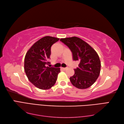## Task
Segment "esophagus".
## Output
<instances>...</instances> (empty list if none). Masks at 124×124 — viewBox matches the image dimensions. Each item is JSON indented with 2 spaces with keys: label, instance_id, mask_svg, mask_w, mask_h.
Here are the masks:
<instances>
[{
  "label": "esophagus",
  "instance_id": "obj_1",
  "mask_svg": "<svg viewBox=\"0 0 124 124\" xmlns=\"http://www.w3.org/2000/svg\"><path fill=\"white\" fill-rule=\"evenodd\" d=\"M61 69L63 70H66L67 69V68H61Z\"/></svg>",
  "mask_w": 124,
  "mask_h": 124
}]
</instances>
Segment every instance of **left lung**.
Instances as JSON below:
<instances>
[{"label":"left lung","instance_id":"8db88e82","mask_svg":"<svg viewBox=\"0 0 124 124\" xmlns=\"http://www.w3.org/2000/svg\"><path fill=\"white\" fill-rule=\"evenodd\" d=\"M60 41L69 47L73 60L79 62L75 74L70 78L72 85L79 89L91 86L98 78L101 70V62L98 54L89 44L77 37L61 38Z\"/></svg>","mask_w":124,"mask_h":124}]
</instances>
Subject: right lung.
<instances>
[{"mask_svg":"<svg viewBox=\"0 0 124 124\" xmlns=\"http://www.w3.org/2000/svg\"><path fill=\"white\" fill-rule=\"evenodd\" d=\"M59 38L46 36L34 44L24 58V71L29 80L37 87L48 89L57 80L60 68L47 66L50 62L51 46Z\"/></svg>","mask_w":124,"mask_h":124,"instance_id":"add662e5","label":"right lung"}]
</instances>
